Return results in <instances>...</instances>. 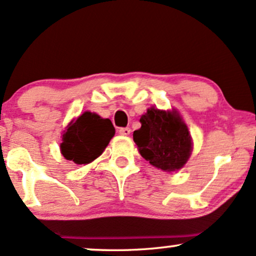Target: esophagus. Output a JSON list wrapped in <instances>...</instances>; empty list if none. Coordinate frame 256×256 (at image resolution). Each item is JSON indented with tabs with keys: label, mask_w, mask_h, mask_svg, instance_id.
<instances>
[{
	"label": "esophagus",
	"mask_w": 256,
	"mask_h": 256,
	"mask_svg": "<svg viewBox=\"0 0 256 256\" xmlns=\"http://www.w3.org/2000/svg\"><path fill=\"white\" fill-rule=\"evenodd\" d=\"M130 128H119V134H122V136H128L130 134Z\"/></svg>",
	"instance_id": "obj_1"
}]
</instances>
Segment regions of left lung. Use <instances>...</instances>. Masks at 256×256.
<instances>
[{"label": "left lung", "instance_id": "8db88e82", "mask_svg": "<svg viewBox=\"0 0 256 256\" xmlns=\"http://www.w3.org/2000/svg\"><path fill=\"white\" fill-rule=\"evenodd\" d=\"M140 122L142 126L134 132L140 154L162 171L180 170L192 155V140L178 112L150 107Z\"/></svg>", "mask_w": 256, "mask_h": 256}]
</instances>
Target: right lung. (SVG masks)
<instances>
[{"label":"right lung","instance_id":"right-lung-1","mask_svg":"<svg viewBox=\"0 0 256 256\" xmlns=\"http://www.w3.org/2000/svg\"><path fill=\"white\" fill-rule=\"evenodd\" d=\"M114 134L116 128L110 119L84 112L66 126L60 144L61 154L77 165H86L104 152Z\"/></svg>","mask_w":256,"mask_h":256}]
</instances>
